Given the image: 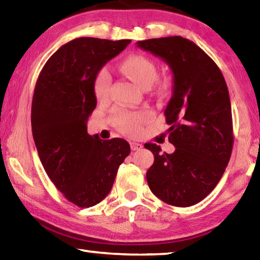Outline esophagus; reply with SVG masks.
<instances>
[{
    "label": "esophagus",
    "mask_w": 260,
    "mask_h": 260,
    "mask_svg": "<svg viewBox=\"0 0 260 260\" xmlns=\"http://www.w3.org/2000/svg\"><path fill=\"white\" fill-rule=\"evenodd\" d=\"M143 146L139 142H131V149L133 151H136V150H140V149H142Z\"/></svg>",
    "instance_id": "obj_1"
}]
</instances>
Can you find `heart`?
Instances as JSON below:
<instances>
[{"mask_svg":"<svg viewBox=\"0 0 260 260\" xmlns=\"http://www.w3.org/2000/svg\"><path fill=\"white\" fill-rule=\"evenodd\" d=\"M121 70L127 76L140 85L147 88L156 80L158 67L155 60L144 55H132L121 63ZM112 78L107 68L101 69L94 79V94L99 100H107L110 95ZM170 81L160 79L155 83V90L159 94H165L170 89ZM113 121L117 128L124 133H135L149 118V114L142 112H132L126 110H117L113 113Z\"/></svg>","mask_w":260,"mask_h":260,"instance_id":"b5f03b06","label":"heart"}]
</instances>
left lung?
<instances>
[{"label": "left lung", "mask_w": 260, "mask_h": 260, "mask_svg": "<svg viewBox=\"0 0 260 260\" xmlns=\"http://www.w3.org/2000/svg\"><path fill=\"white\" fill-rule=\"evenodd\" d=\"M166 61L173 73V93L165 109L173 153L156 143L144 148L155 156L147 172L150 190L165 203L187 208L217 186L230 161L233 120L225 78L210 56L192 41L167 37L136 42Z\"/></svg>", "instance_id": "8db88e82"}]
</instances>
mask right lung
<instances>
[{"label": "right lung", "mask_w": 260, "mask_h": 260, "mask_svg": "<svg viewBox=\"0 0 260 260\" xmlns=\"http://www.w3.org/2000/svg\"><path fill=\"white\" fill-rule=\"evenodd\" d=\"M129 42L70 41L48 59L34 88L30 122L39 157L56 188L79 208H90L108 196L118 167L131 152L125 140L87 133L98 103L96 73Z\"/></svg>", "instance_id": "obj_1"}]
</instances>
